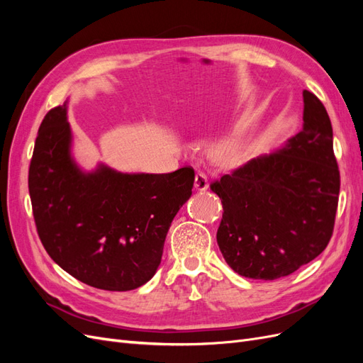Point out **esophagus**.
Here are the masks:
<instances>
[{
  "label": "esophagus",
  "mask_w": 363,
  "mask_h": 363,
  "mask_svg": "<svg viewBox=\"0 0 363 363\" xmlns=\"http://www.w3.org/2000/svg\"><path fill=\"white\" fill-rule=\"evenodd\" d=\"M208 188V182H207V175L204 172H196L195 175V189L196 191H207Z\"/></svg>",
  "instance_id": "obj_1"
}]
</instances>
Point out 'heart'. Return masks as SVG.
Instances as JSON below:
<instances>
[{
	"instance_id": "b5f03b06",
	"label": "heart",
	"mask_w": 363,
	"mask_h": 363,
	"mask_svg": "<svg viewBox=\"0 0 363 363\" xmlns=\"http://www.w3.org/2000/svg\"><path fill=\"white\" fill-rule=\"evenodd\" d=\"M250 142L244 133H232L216 142L213 157L218 164L233 169L245 164L250 159Z\"/></svg>"
}]
</instances>
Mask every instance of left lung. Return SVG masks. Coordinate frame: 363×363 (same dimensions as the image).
Returning a JSON list of instances; mask_svg holds the SVG:
<instances>
[{"label": "left lung", "mask_w": 363, "mask_h": 363, "mask_svg": "<svg viewBox=\"0 0 363 363\" xmlns=\"http://www.w3.org/2000/svg\"><path fill=\"white\" fill-rule=\"evenodd\" d=\"M303 100L298 133L211 184L224 208L218 245L239 276H289L332 238L340 186L333 128L312 92L304 91Z\"/></svg>", "instance_id": "1"}]
</instances>
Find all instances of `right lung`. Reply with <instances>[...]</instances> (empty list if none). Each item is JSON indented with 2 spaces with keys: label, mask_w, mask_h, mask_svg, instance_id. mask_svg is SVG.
<instances>
[{
  "label": "right lung",
  "mask_w": 363,
  "mask_h": 363,
  "mask_svg": "<svg viewBox=\"0 0 363 363\" xmlns=\"http://www.w3.org/2000/svg\"><path fill=\"white\" fill-rule=\"evenodd\" d=\"M68 101L43 118L28 169L38 235L57 265L89 286L131 291L155 276L195 172H84L71 155Z\"/></svg>",
  "instance_id": "right-lung-1"
}]
</instances>
